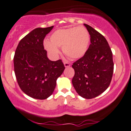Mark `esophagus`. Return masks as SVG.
<instances>
[{"mask_svg":"<svg viewBox=\"0 0 131 131\" xmlns=\"http://www.w3.org/2000/svg\"><path fill=\"white\" fill-rule=\"evenodd\" d=\"M64 65L66 68L69 67H70V63H68V62H64Z\"/></svg>","mask_w":131,"mask_h":131,"instance_id":"obj_1","label":"esophagus"}]
</instances>
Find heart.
Listing matches in <instances>:
<instances>
[{
    "instance_id": "obj_1",
    "label": "heart",
    "mask_w": 131,
    "mask_h": 131,
    "mask_svg": "<svg viewBox=\"0 0 131 131\" xmlns=\"http://www.w3.org/2000/svg\"><path fill=\"white\" fill-rule=\"evenodd\" d=\"M50 40L44 41L43 45L52 57L59 56V48H62L63 53L70 59H78L86 53L90 37L84 27H72L55 30L50 35Z\"/></svg>"
}]
</instances>
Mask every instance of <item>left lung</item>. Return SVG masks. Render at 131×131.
Segmentation results:
<instances>
[{
	"label": "left lung",
	"mask_w": 131,
	"mask_h": 131,
	"mask_svg": "<svg viewBox=\"0 0 131 131\" xmlns=\"http://www.w3.org/2000/svg\"><path fill=\"white\" fill-rule=\"evenodd\" d=\"M90 35L91 44L84 56L72 64L75 74L72 83L77 93L92 99L110 85L113 72L112 52L102 35L84 24Z\"/></svg>",
	"instance_id": "8db88e82"
}]
</instances>
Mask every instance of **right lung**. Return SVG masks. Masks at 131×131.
<instances>
[{
    "mask_svg": "<svg viewBox=\"0 0 131 131\" xmlns=\"http://www.w3.org/2000/svg\"><path fill=\"white\" fill-rule=\"evenodd\" d=\"M53 27L33 30L20 41L15 51L14 70L17 82L21 90L34 99L49 97L65 68L61 60H49L44 49V39Z\"/></svg>",
    "mask_w": 131,
    "mask_h": 131,
    "instance_id": "obj_1",
    "label": "right lung"
}]
</instances>
